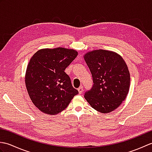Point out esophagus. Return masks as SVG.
I'll return each mask as SVG.
<instances>
[{"instance_id":"1","label":"esophagus","mask_w":152,"mask_h":152,"mask_svg":"<svg viewBox=\"0 0 152 152\" xmlns=\"http://www.w3.org/2000/svg\"><path fill=\"white\" fill-rule=\"evenodd\" d=\"M78 92H79L80 94H81V93H82L83 92V86H80V88L78 89Z\"/></svg>"}]
</instances>
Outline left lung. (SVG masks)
<instances>
[{
    "mask_svg": "<svg viewBox=\"0 0 152 152\" xmlns=\"http://www.w3.org/2000/svg\"><path fill=\"white\" fill-rule=\"evenodd\" d=\"M83 57L93 81L92 88L85 93V99L99 112L114 111L129 90L130 73L125 61L117 53L105 50L89 51Z\"/></svg>",
    "mask_w": 152,
    "mask_h": 152,
    "instance_id": "1",
    "label": "left lung"
}]
</instances>
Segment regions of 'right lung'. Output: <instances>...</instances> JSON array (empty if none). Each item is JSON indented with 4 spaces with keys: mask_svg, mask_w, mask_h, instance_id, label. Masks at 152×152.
<instances>
[{
    "mask_svg": "<svg viewBox=\"0 0 152 152\" xmlns=\"http://www.w3.org/2000/svg\"><path fill=\"white\" fill-rule=\"evenodd\" d=\"M77 56L76 50L59 47L39 50L31 58L25 86L32 102L44 114L56 115L62 112L78 94L64 72Z\"/></svg>",
    "mask_w": 152,
    "mask_h": 152,
    "instance_id": "obj_1",
    "label": "right lung"
}]
</instances>
